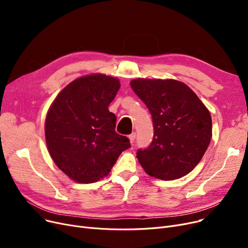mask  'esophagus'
I'll use <instances>...</instances> for the list:
<instances>
[{"mask_svg":"<svg viewBox=\"0 0 248 248\" xmlns=\"http://www.w3.org/2000/svg\"><path fill=\"white\" fill-rule=\"evenodd\" d=\"M128 140H129V142H131V144H134L135 140H136V134L133 133L132 135H129V136H128Z\"/></svg>","mask_w":248,"mask_h":248,"instance_id":"1","label":"esophagus"}]
</instances>
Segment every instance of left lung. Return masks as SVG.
Wrapping results in <instances>:
<instances>
[{"label":"left lung","mask_w":248,"mask_h":248,"mask_svg":"<svg viewBox=\"0 0 248 248\" xmlns=\"http://www.w3.org/2000/svg\"><path fill=\"white\" fill-rule=\"evenodd\" d=\"M131 86L154 124L151 146L137 153L140 166L150 176L165 181L189 174L210 144L209 110L188 85L175 79L137 78Z\"/></svg>","instance_id":"obj_1"}]
</instances>
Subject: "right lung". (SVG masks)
<instances>
[{"instance_id":"1","label":"right lung","mask_w":248,"mask_h":248,"mask_svg":"<svg viewBox=\"0 0 248 248\" xmlns=\"http://www.w3.org/2000/svg\"><path fill=\"white\" fill-rule=\"evenodd\" d=\"M121 87L115 77L93 73L65 86L49 108L46 145L56 166L77 183L108 176L120 155L131 147L115 133L109 103Z\"/></svg>"}]
</instances>
